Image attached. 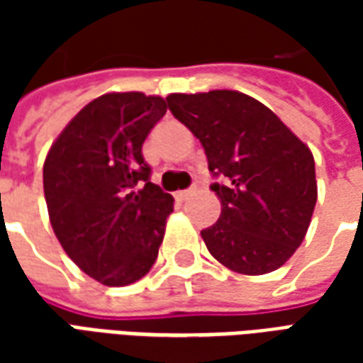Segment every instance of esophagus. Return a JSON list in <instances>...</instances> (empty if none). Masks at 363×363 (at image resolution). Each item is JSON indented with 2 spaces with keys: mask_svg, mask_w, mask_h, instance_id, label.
<instances>
[{
  "mask_svg": "<svg viewBox=\"0 0 363 363\" xmlns=\"http://www.w3.org/2000/svg\"><path fill=\"white\" fill-rule=\"evenodd\" d=\"M192 192H194V189L179 190V192H177V198H179V200H186V198H189L190 194H192Z\"/></svg>",
  "mask_w": 363,
  "mask_h": 363,
  "instance_id": "1",
  "label": "esophagus"
}]
</instances>
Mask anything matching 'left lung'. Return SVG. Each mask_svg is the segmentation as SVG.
I'll return each instance as SVG.
<instances>
[{
    "label": "left lung",
    "mask_w": 363,
    "mask_h": 363,
    "mask_svg": "<svg viewBox=\"0 0 363 363\" xmlns=\"http://www.w3.org/2000/svg\"><path fill=\"white\" fill-rule=\"evenodd\" d=\"M196 135L220 182V220L202 229L208 251L247 276L280 268L296 252L317 202L311 150L257 99L239 91L167 96Z\"/></svg>",
    "instance_id": "obj_1"
}]
</instances>
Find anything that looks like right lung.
Returning a JSON list of instances; mask_svg holds the SVG:
<instances>
[{
  "instance_id": "add662e5",
  "label": "right lung",
  "mask_w": 363,
  "mask_h": 363,
  "mask_svg": "<svg viewBox=\"0 0 363 363\" xmlns=\"http://www.w3.org/2000/svg\"><path fill=\"white\" fill-rule=\"evenodd\" d=\"M165 112L161 96L106 93L75 114L44 161L52 229L104 286L134 284L157 259L174 200L150 181L142 145Z\"/></svg>"
}]
</instances>
